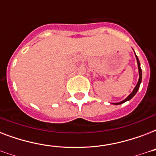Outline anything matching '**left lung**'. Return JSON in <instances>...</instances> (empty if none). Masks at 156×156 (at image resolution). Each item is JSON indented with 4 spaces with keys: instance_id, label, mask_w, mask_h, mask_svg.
<instances>
[{
    "instance_id": "left-lung-1",
    "label": "left lung",
    "mask_w": 156,
    "mask_h": 156,
    "mask_svg": "<svg viewBox=\"0 0 156 156\" xmlns=\"http://www.w3.org/2000/svg\"><path fill=\"white\" fill-rule=\"evenodd\" d=\"M136 56V55H135ZM136 59H137V62H138V72H139V79H138V83H137V85H136V87H134V89H133V90L132 91V93H131L130 95H129L128 97L126 98V100H124L123 101H121V102L120 103H117V104H123V103L126 102V101H128V100H131L132 98L135 95V94L137 93V91H138V88H139V86H140V83L141 82H142V69H141V67H140V62H139V60H138V56H136Z\"/></svg>"
}]
</instances>
